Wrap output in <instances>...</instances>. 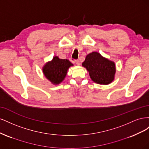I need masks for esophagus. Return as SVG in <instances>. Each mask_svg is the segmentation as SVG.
I'll list each match as a JSON object with an SVG mask.
<instances>
[{
  "label": "esophagus",
  "instance_id": "1",
  "mask_svg": "<svg viewBox=\"0 0 149 149\" xmlns=\"http://www.w3.org/2000/svg\"><path fill=\"white\" fill-rule=\"evenodd\" d=\"M75 63L77 65H80V62H79V61L78 60H75Z\"/></svg>",
  "mask_w": 149,
  "mask_h": 149
}]
</instances>
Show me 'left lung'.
Segmentation results:
<instances>
[{
    "mask_svg": "<svg viewBox=\"0 0 149 149\" xmlns=\"http://www.w3.org/2000/svg\"><path fill=\"white\" fill-rule=\"evenodd\" d=\"M82 66L89 72L92 81L97 84L107 85L114 79L116 70L115 63L103 57L100 53L93 52L89 53Z\"/></svg>",
    "mask_w": 149,
    "mask_h": 149,
    "instance_id": "obj_1",
    "label": "left lung"
}]
</instances>
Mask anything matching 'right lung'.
<instances>
[{"label":"right lung","instance_id":"add662e5","mask_svg":"<svg viewBox=\"0 0 149 149\" xmlns=\"http://www.w3.org/2000/svg\"><path fill=\"white\" fill-rule=\"evenodd\" d=\"M73 64L67 59L54 56L52 60L47 62L42 68L44 76L53 84H60L66 77L67 72Z\"/></svg>","mask_w":149,"mask_h":149}]
</instances>
